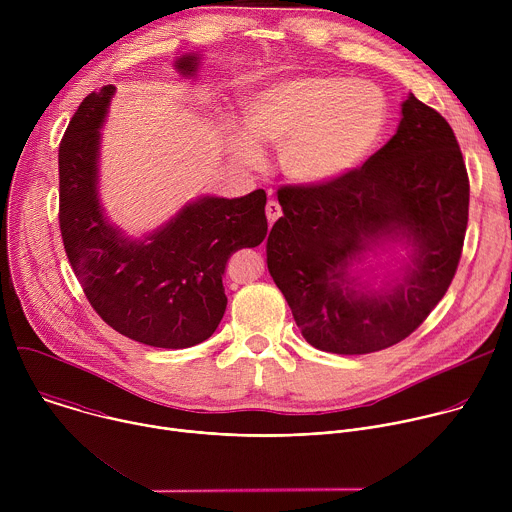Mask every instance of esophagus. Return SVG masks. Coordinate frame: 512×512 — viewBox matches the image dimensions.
I'll use <instances>...</instances> for the list:
<instances>
[{
    "instance_id": "esophagus-1",
    "label": "esophagus",
    "mask_w": 512,
    "mask_h": 512,
    "mask_svg": "<svg viewBox=\"0 0 512 512\" xmlns=\"http://www.w3.org/2000/svg\"><path fill=\"white\" fill-rule=\"evenodd\" d=\"M265 212H267V221H269V227L277 221V218L281 216V206L277 200H269L267 206H265Z\"/></svg>"
}]
</instances>
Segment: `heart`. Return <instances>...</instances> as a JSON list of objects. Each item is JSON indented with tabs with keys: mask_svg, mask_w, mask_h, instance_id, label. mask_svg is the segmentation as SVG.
<instances>
[{
	"mask_svg": "<svg viewBox=\"0 0 512 512\" xmlns=\"http://www.w3.org/2000/svg\"><path fill=\"white\" fill-rule=\"evenodd\" d=\"M245 133L231 148L247 166H259L257 143L279 148L283 174L300 186L332 184L371 156L387 127L383 93L358 81L304 75L251 91L241 99Z\"/></svg>",
	"mask_w": 512,
	"mask_h": 512,
	"instance_id": "obj_1",
	"label": "heart"
}]
</instances>
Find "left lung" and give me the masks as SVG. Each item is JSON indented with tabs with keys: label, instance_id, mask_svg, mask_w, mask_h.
<instances>
[{
	"label": "left lung",
	"instance_id": "8db88e82",
	"mask_svg": "<svg viewBox=\"0 0 512 512\" xmlns=\"http://www.w3.org/2000/svg\"><path fill=\"white\" fill-rule=\"evenodd\" d=\"M267 267L318 350L369 354L407 338L448 291L462 255L470 184L450 123L415 95L397 133L360 170L326 186H285ZM403 244L397 272L371 278L367 252Z\"/></svg>",
	"mask_w": 512,
	"mask_h": 512
}]
</instances>
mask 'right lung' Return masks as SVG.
Returning a JSON list of instances; mask_svg holds the SVG:
<instances>
[{
    "label": "right lung",
    "instance_id": "add662e5",
    "mask_svg": "<svg viewBox=\"0 0 512 512\" xmlns=\"http://www.w3.org/2000/svg\"><path fill=\"white\" fill-rule=\"evenodd\" d=\"M202 54L174 68L190 79ZM113 85L91 93L58 148L60 233L95 312L119 334L156 348L204 342L227 310L223 275L231 255L267 237V194L198 196L152 233L129 237L109 221L99 194L101 129Z\"/></svg>",
    "mask_w": 512,
    "mask_h": 512
}]
</instances>
